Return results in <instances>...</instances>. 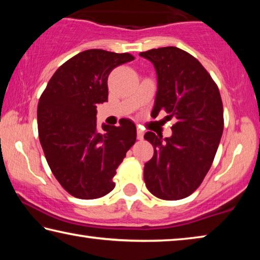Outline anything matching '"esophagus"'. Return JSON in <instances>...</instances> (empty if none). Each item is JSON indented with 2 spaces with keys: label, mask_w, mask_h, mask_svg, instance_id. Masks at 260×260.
<instances>
[{
  "label": "esophagus",
  "mask_w": 260,
  "mask_h": 260,
  "mask_svg": "<svg viewBox=\"0 0 260 260\" xmlns=\"http://www.w3.org/2000/svg\"><path fill=\"white\" fill-rule=\"evenodd\" d=\"M136 134H138V139L139 140H143V135H144V131L143 129L138 128V131H136Z\"/></svg>",
  "instance_id": "1"
}]
</instances>
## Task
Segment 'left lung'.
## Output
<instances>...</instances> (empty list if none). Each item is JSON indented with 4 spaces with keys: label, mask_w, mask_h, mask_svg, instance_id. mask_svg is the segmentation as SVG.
Returning a JSON list of instances; mask_svg holds the SVG:
<instances>
[{
    "label": "left lung",
    "mask_w": 260,
    "mask_h": 260,
    "mask_svg": "<svg viewBox=\"0 0 260 260\" xmlns=\"http://www.w3.org/2000/svg\"><path fill=\"white\" fill-rule=\"evenodd\" d=\"M157 73L151 116L175 118L171 138L147 132L153 156L144 164L148 190L160 200H181L196 190L212 165L223 131V108L217 83L195 57L177 47L140 52Z\"/></svg>",
    "instance_id": "1"
}]
</instances>
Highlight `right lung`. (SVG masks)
I'll list each match as a JSON object with an SVG mask.
<instances>
[{
    "label": "right lung",
    "mask_w": 260,
    "mask_h": 260,
    "mask_svg": "<svg viewBox=\"0 0 260 260\" xmlns=\"http://www.w3.org/2000/svg\"><path fill=\"white\" fill-rule=\"evenodd\" d=\"M134 59L89 49L65 61L48 82L38 104L39 139L57 181L70 195L94 200L114 188L116 170L136 141L129 119L96 127V105L108 101V77Z\"/></svg>",
    "instance_id": "1"
}]
</instances>
